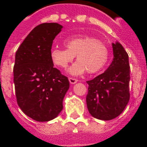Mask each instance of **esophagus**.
<instances>
[{
	"instance_id": "obj_1",
	"label": "esophagus",
	"mask_w": 147,
	"mask_h": 147,
	"mask_svg": "<svg viewBox=\"0 0 147 147\" xmlns=\"http://www.w3.org/2000/svg\"><path fill=\"white\" fill-rule=\"evenodd\" d=\"M68 80H69V82L71 84H75L78 82V80L76 79H74V78H72V77H69L68 78Z\"/></svg>"
}]
</instances>
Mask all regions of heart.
Listing matches in <instances>:
<instances>
[{
    "label": "heart",
    "mask_w": 147,
    "mask_h": 147,
    "mask_svg": "<svg viewBox=\"0 0 147 147\" xmlns=\"http://www.w3.org/2000/svg\"><path fill=\"white\" fill-rule=\"evenodd\" d=\"M66 49L54 48L51 59L57 67L65 68L74 59L77 62L69 67L68 73L74 76L81 75L87 71L90 74L99 72L108 59L107 46L97 39L88 36L70 37L64 41Z\"/></svg>",
    "instance_id": "heart-1"
}]
</instances>
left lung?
<instances>
[{
    "label": "left lung",
    "mask_w": 147,
    "mask_h": 147,
    "mask_svg": "<svg viewBox=\"0 0 147 147\" xmlns=\"http://www.w3.org/2000/svg\"><path fill=\"white\" fill-rule=\"evenodd\" d=\"M112 45V63L103 74L87 81L88 111L93 117L104 121L118 117L129 100V57L119 42Z\"/></svg>",
    "instance_id": "8db88e82"
}]
</instances>
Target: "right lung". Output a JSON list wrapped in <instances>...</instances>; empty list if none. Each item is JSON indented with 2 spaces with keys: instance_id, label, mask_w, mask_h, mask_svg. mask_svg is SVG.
<instances>
[{
  "instance_id": "1",
  "label": "right lung",
  "mask_w": 147,
  "mask_h": 147,
  "mask_svg": "<svg viewBox=\"0 0 147 147\" xmlns=\"http://www.w3.org/2000/svg\"><path fill=\"white\" fill-rule=\"evenodd\" d=\"M62 28L57 23L35 27L15 54L14 83L21 110L37 121H49L62 111L69 89L67 77L54 67L51 59L53 40Z\"/></svg>"
}]
</instances>
